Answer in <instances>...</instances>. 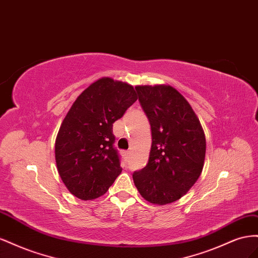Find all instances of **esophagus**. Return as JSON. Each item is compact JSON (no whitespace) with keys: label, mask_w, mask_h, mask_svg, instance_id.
I'll list each match as a JSON object with an SVG mask.
<instances>
[{"label":"esophagus","mask_w":258,"mask_h":258,"mask_svg":"<svg viewBox=\"0 0 258 258\" xmlns=\"http://www.w3.org/2000/svg\"><path fill=\"white\" fill-rule=\"evenodd\" d=\"M123 154H124L125 159H130V157H131V152L130 151H124Z\"/></svg>","instance_id":"esophagus-1"}]
</instances>
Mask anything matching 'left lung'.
<instances>
[{"label": "left lung", "mask_w": 258, "mask_h": 258, "mask_svg": "<svg viewBox=\"0 0 258 258\" xmlns=\"http://www.w3.org/2000/svg\"><path fill=\"white\" fill-rule=\"evenodd\" d=\"M135 90L150 123L152 144L148 163L133 173L134 183L150 203L175 202L200 177L207 149L204 132L189 102L172 86Z\"/></svg>", "instance_id": "left-lung-1"}]
</instances>
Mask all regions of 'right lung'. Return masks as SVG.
Listing matches in <instances>:
<instances>
[{
    "label": "right lung",
    "mask_w": 258,
    "mask_h": 258,
    "mask_svg": "<svg viewBox=\"0 0 258 258\" xmlns=\"http://www.w3.org/2000/svg\"><path fill=\"white\" fill-rule=\"evenodd\" d=\"M136 100L133 86L102 78L73 102L55 143L58 173L73 196L96 199L121 174L112 126Z\"/></svg>",
    "instance_id": "obj_1"
}]
</instances>
